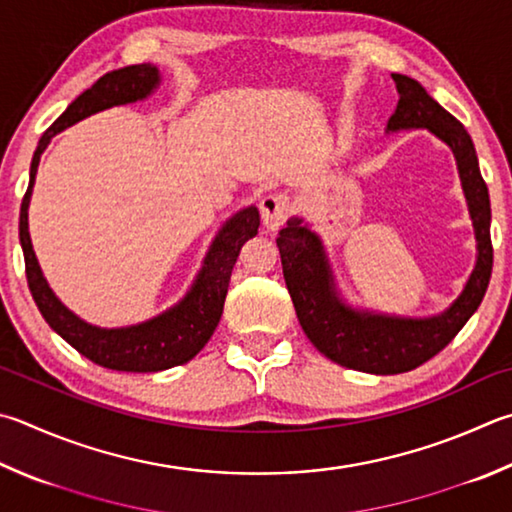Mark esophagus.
Wrapping results in <instances>:
<instances>
[{"mask_svg":"<svg viewBox=\"0 0 512 512\" xmlns=\"http://www.w3.org/2000/svg\"><path fill=\"white\" fill-rule=\"evenodd\" d=\"M259 210H262V221L268 230H280L288 215H291V199L284 192L266 194L259 203Z\"/></svg>","mask_w":512,"mask_h":512,"instance_id":"34e87169","label":"esophagus"}]
</instances>
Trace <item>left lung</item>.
I'll return each mask as SVG.
<instances>
[{
	"mask_svg": "<svg viewBox=\"0 0 512 512\" xmlns=\"http://www.w3.org/2000/svg\"><path fill=\"white\" fill-rule=\"evenodd\" d=\"M392 78L401 98L387 129L427 127L457 156L479 241V259L466 291L448 311L427 320L358 313L347 309L333 293L320 239L302 224V219H288L277 237L286 288L306 338L338 365L380 376L412 371L448 347L470 315L479 309L492 273L490 197L470 134L416 80L401 73H392Z\"/></svg>",
	"mask_w": 512,
	"mask_h": 512,
	"instance_id": "obj_1",
	"label": "left lung"
}]
</instances>
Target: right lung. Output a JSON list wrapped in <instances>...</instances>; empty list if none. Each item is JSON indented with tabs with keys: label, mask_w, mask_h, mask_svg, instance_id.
Wrapping results in <instances>:
<instances>
[{
	"label": "right lung",
	"mask_w": 512,
	"mask_h": 512,
	"mask_svg": "<svg viewBox=\"0 0 512 512\" xmlns=\"http://www.w3.org/2000/svg\"><path fill=\"white\" fill-rule=\"evenodd\" d=\"M156 82H159V71L150 62L132 64V67L105 73L85 94L73 100L67 111L46 129L40 143H37L31 161V181L20 208V241L24 250L26 282H29L31 295L42 318L49 322V327L58 336H62L73 349L80 351L91 362H96V365L114 371H138V374L183 365L206 347V342L221 320L232 266L237 262L239 250L250 237L257 235V208L237 212L221 228L206 257V266L197 277V284L192 286V291L179 306H174L172 311L159 315V318L129 329H98L76 318L67 306L60 304L49 284H46L29 237V199L40 154L55 134L82 118L96 114V111L145 98L156 87Z\"/></svg>",
	"instance_id": "obj_1"
}]
</instances>
